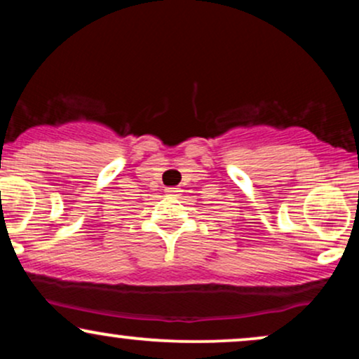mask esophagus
I'll list each match as a JSON object with an SVG mask.
<instances>
[{
	"label": "esophagus",
	"mask_w": 359,
	"mask_h": 359,
	"mask_svg": "<svg viewBox=\"0 0 359 359\" xmlns=\"http://www.w3.org/2000/svg\"><path fill=\"white\" fill-rule=\"evenodd\" d=\"M165 192H167V196H179V192H182V191H180L179 187H165Z\"/></svg>",
	"instance_id": "1"
}]
</instances>
